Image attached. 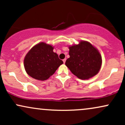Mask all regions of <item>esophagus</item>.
<instances>
[{"instance_id":"obj_1","label":"esophagus","mask_w":125,"mask_h":125,"mask_svg":"<svg viewBox=\"0 0 125 125\" xmlns=\"http://www.w3.org/2000/svg\"><path fill=\"white\" fill-rule=\"evenodd\" d=\"M66 59H64L63 60V63H65V62H66Z\"/></svg>"}]
</instances>
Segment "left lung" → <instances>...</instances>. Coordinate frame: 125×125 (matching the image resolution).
I'll list each match as a JSON object with an SVG mask.
<instances>
[{
  "label": "left lung",
  "instance_id": "left-lung-1",
  "mask_svg": "<svg viewBox=\"0 0 125 125\" xmlns=\"http://www.w3.org/2000/svg\"><path fill=\"white\" fill-rule=\"evenodd\" d=\"M70 58L66 61V66L73 74L82 80L89 79L98 73L102 65L100 53L92 44L81 41L78 44L71 46Z\"/></svg>",
  "mask_w": 125,
  "mask_h": 125
}]
</instances>
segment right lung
<instances>
[{
    "instance_id": "right-lung-1",
    "label": "right lung",
    "mask_w": 125,
    "mask_h": 125,
    "mask_svg": "<svg viewBox=\"0 0 125 125\" xmlns=\"http://www.w3.org/2000/svg\"><path fill=\"white\" fill-rule=\"evenodd\" d=\"M53 50V47L51 45L41 42L29 51L24 59V66L30 76L36 80L45 81L63 63Z\"/></svg>"
}]
</instances>
